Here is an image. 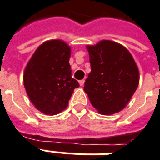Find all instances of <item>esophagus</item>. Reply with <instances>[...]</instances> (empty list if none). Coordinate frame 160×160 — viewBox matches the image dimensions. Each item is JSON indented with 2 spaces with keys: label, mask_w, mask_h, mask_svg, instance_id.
<instances>
[{
  "label": "esophagus",
  "mask_w": 160,
  "mask_h": 160,
  "mask_svg": "<svg viewBox=\"0 0 160 160\" xmlns=\"http://www.w3.org/2000/svg\"><path fill=\"white\" fill-rule=\"evenodd\" d=\"M79 83H80V86H83V85H84V83H85V80H80V81H79Z\"/></svg>",
  "instance_id": "34e87169"
}]
</instances>
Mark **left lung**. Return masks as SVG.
<instances>
[{
    "instance_id": "left-lung-1",
    "label": "left lung",
    "mask_w": 160,
    "mask_h": 160,
    "mask_svg": "<svg viewBox=\"0 0 160 160\" xmlns=\"http://www.w3.org/2000/svg\"><path fill=\"white\" fill-rule=\"evenodd\" d=\"M91 73L84 91L99 113L111 115L122 111L139 85V70L125 47L110 40L87 47Z\"/></svg>"
}]
</instances>
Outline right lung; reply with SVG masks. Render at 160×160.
Returning <instances> with one entry per match:
<instances>
[{
  "mask_svg": "<svg viewBox=\"0 0 160 160\" xmlns=\"http://www.w3.org/2000/svg\"><path fill=\"white\" fill-rule=\"evenodd\" d=\"M70 47L62 40H49L37 49L24 72V86L34 106L56 115L65 110L73 90L80 87L72 78Z\"/></svg>",
  "mask_w": 160,
  "mask_h": 160,
  "instance_id": "obj_1",
  "label": "right lung"
}]
</instances>
